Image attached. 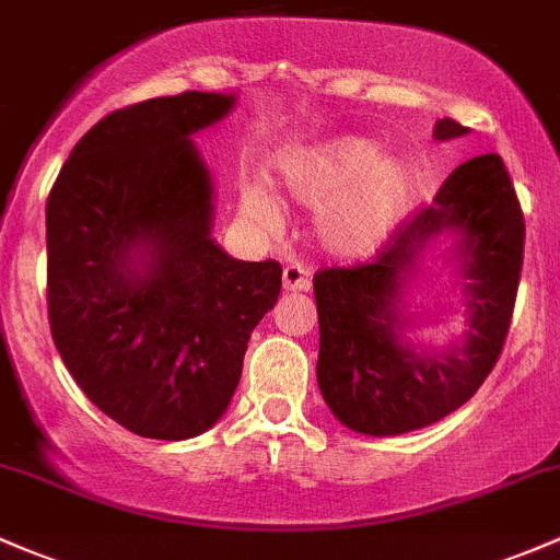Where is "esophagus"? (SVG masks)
Returning a JSON list of instances; mask_svg holds the SVG:
<instances>
[{
	"label": "esophagus",
	"mask_w": 560,
	"mask_h": 560,
	"mask_svg": "<svg viewBox=\"0 0 560 560\" xmlns=\"http://www.w3.org/2000/svg\"><path fill=\"white\" fill-rule=\"evenodd\" d=\"M312 269L302 261H291L282 269V288L285 291H310Z\"/></svg>",
	"instance_id": "esophagus-1"
}]
</instances>
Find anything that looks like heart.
<instances>
[{
  "instance_id": "heart-1",
  "label": "heart",
  "mask_w": 560,
  "mask_h": 560,
  "mask_svg": "<svg viewBox=\"0 0 560 560\" xmlns=\"http://www.w3.org/2000/svg\"><path fill=\"white\" fill-rule=\"evenodd\" d=\"M282 182L293 200L328 206L320 219L323 240L341 256L376 250L398 226L413 178L402 162L384 160L371 138L345 136L304 149L282 162ZM243 210L261 226H278L280 213L258 184L243 189Z\"/></svg>"
}]
</instances>
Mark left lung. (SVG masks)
Segmentation results:
<instances>
[{
    "instance_id": "1",
    "label": "left lung",
    "mask_w": 560,
    "mask_h": 560,
    "mask_svg": "<svg viewBox=\"0 0 560 560\" xmlns=\"http://www.w3.org/2000/svg\"><path fill=\"white\" fill-rule=\"evenodd\" d=\"M456 119L435 125L438 141L465 136ZM443 229L463 232L471 328L441 353H413L399 339L392 302L401 272ZM523 210L502 158L480 154L456 167L430 206L398 221L376 256L315 275L320 354L317 384L341 424L365 435H402L435 424L478 393L494 371L518 296Z\"/></svg>"
}]
</instances>
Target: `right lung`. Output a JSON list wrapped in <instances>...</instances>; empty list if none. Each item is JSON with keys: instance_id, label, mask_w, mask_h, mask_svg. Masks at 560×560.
Masks as SVG:
<instances>
[{"instance_id": "obj_1", "label": "right lung", "mask_w": 560, "mask_h": 560, "mask_svg": "<svg viewBox=\"0 0 560 560\" xmlns=\"http://www.w3.org/2000/svg\"><path fill=\"white\" fill-rule=\"evenodd\" d=\"M232 104L186 90L106 114L47 197L52 341L82 393L141 438L219 422L280 296L275 258L237 261L210 240L213 186L189 136Z\"/></svg>"}]
</instances>
